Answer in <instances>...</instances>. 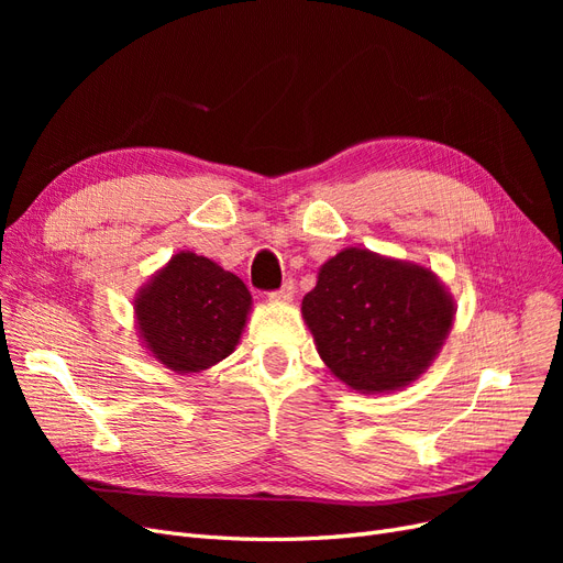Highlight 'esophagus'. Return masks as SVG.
Instances as JSON below:
<instances>
[{"label": "esophagus", "mask_w": 563, "mask_h": 563, "mask_svg": "<svg viewBox=\"0 0 563 563\" xmlns=\"http://www.w3.org/2000/svg\"><path fill=\"white\" fill-rule=\"evenodd\" d=\"M294 296H296V284H294V279H286L277 291H272L269 294V300H294Z\"/></svg>", "instance_id": "34e87169"}]
</instances>
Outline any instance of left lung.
I'll list each match as a JSON object with an SVG mask.
<instances>
[{"label":"left lung","instance_id":"obj_1","mask_svg":"<svg viewBox=\"0 0 563 563\" xmlns=\"http://www.w3.org/2000/svg\"><path fill=\"white\" fill-rule=\"evenodd\" d=\"M302 317L335 378L385 391L432 364L453 323V302L430 269L345 249L319 269Z\"/></svg>","mask_w":563,"mask_h":563}]
</instances>
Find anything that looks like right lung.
Returning <instances> with one entry per match:
<instances>
[{
	"instance_id": "1",
	"label": "right lung",
	"mask_w": 563,
	"mask_h": 563,
	"mask_svg": "<svg viewBox=\"0 0 563 563\" xmlns=\"http://www.w3.org/2000/svg\"><path fill=\"white\" fill-rule=\"evenodd\" d=\"M251 294L240 277L195 253H178L135 298L150 352L172 371H203L240 343Z\"/></svg>"
}]
</instances>
